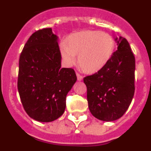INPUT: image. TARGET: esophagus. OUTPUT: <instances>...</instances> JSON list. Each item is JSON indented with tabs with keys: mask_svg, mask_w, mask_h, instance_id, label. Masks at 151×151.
I'll return each instance as SVG.
<instances>
[{
	"mask_svg": "<svg viewBox=\"0 0 151 151\" xmlns=\"http://www.w3.org/2000/svg\"><path fill=\"white\" fill-rule=\"evenodd\" d=\"M76 76H77V79H78V81H82V80L83 79V77H82L80 74H78V73H76Z\"/></svg>",
	"mask_w": 151,
	"mask_h": 151,
	"instance_id": "obj_1",
	"label": "esophagus"
}]
</instances>
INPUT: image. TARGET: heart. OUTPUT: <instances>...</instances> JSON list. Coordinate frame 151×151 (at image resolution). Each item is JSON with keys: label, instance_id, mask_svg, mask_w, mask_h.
Returning a JSON list of instances; mask_svg holds the SVG:
<instances>
[{"label": "heart", "instance_id": "b5f03b06", "mask_svg": "<svg viewBox=\"0 0 151 151\" xmlns=\"http://www.w3.org/2000/svg\"><path fill=\"white\" fill-rule=\"evenodd\" d=\"M115 43L112 36L100 31L85 30L73 33L60 45L64 64L71 67L77 60L85 72L94 73L106 66L111 58Z\"/></svg>", "mask_w": 151, "mask_h": 151}]
</instances>
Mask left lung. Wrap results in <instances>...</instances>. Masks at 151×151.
<instances>
[{
  "label": "left lung",
  "mask_w": 151,
  "mask_h": 151,
  "mask_svg": "<svg viewBox=\"0 0 151 151\" xmlns=\"http://www.w3.org/2000/svg\"><path fill=\"white\" fill-rule=\"evenodd\" d=\"M114 40L117 50L106 66L84 78L89 110L95 118L106 122L123 116L134 93V54L125 38L119 36Z\"/></svg>",
  "instance_id": "left-lung-1"
}]
</instances>
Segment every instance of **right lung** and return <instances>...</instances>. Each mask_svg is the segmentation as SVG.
I'll return each mask as SVG.
<instances>
[{
  "label": "right lung",
  "mask_w": 151,
  "mask_h": 151,
  "mask_svg": "<svg viewBox=\"0 0 151 151\" xmlns=\"http://www.w3.org/2000/svg\"><path fill=\"white\" fill-rule=\"evenodd\" d=\"M77 78L71 68H61L58 37L51 28L33 33L19 62L18 91L28 115L49 122L63 115L66 97Z\"/></svg>",
  "instance_id": "1"
}]
</instances>
